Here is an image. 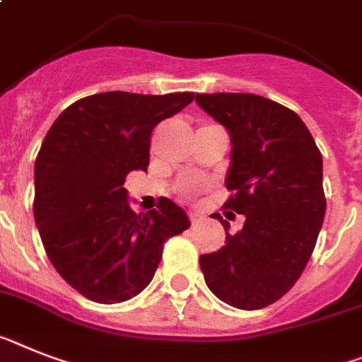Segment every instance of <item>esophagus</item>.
<instances>
[{"label":"esophagus","instance_id":"esophagus-1","mask_svg":"<svg viewBox=\"0 0 362 362\" xmlns=\"http://www.w3.org/2000/svg\"><path fill=\"white\" fill-rule=\"evenodd\" d=\"M189 221H191V224L200 223V221H202V215L197 214V211H191V214H189Z\"/></svg>","mask_w":362,"mask_h":362}]
</instances>
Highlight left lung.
<instances>
[{
	"label": "left lung",
	"instance_id": "1",
	"mask_svg": "<svg viewBox=\"0 0 362 362\" xmlns=\"http://www.w3.org/2000/svg\"><path fill=\"white\" fill-rule=\"evenodd\" d=\"M197 105L230 134L224 208L245 215L221 250L200 256L209 291L238 309H261L296 284L317 245L326 197L322 154L298 114L252 93H197Z\"/></svg>",
	"mask_w": 362,
	"mask_h": 362
}]
</instances>
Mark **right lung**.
<instances>
[{
  "label": "right lung",
  "instance_id": "right-lung-1",
  "mask_svg": "<svg viewBox=\"0 0 362 362\" xmlns=\"http://www.w3.org/2000/svg\"><path fill=\"white\" fill-rule=\"evenodd\" d=\"M193 97L95 93L68 106L45 134L35 163V221L57 272L84 298H134L151 284L163 243L189 228L169 199L134 214L123 184L130 171H147L154 127Z\"/></svg>",
  "mask_w": 362,
  "mask_h": 362
}]
</instances>
